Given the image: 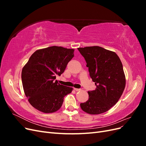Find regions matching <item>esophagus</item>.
<instances>
[{
  "label": "esophagus",
  "instance_id": "34e87169",
  "mask_svg": "<svg viewBox=\"0 0 146 146\" xmlns=\"http://www.w3.org/2000/svg\"><path fill=\"white\" fill-rule=\"evenodd\" d=\"M74 90L75 91H79L81 90V89H78V88H74Z\"/></svg>",
  "mask_w": 146,
  "mask_h": 146
}]
</instances>
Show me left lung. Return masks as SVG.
<instances>
[{
  "label": "left lung",
  "instance_id": "obj_1",
  "mask_svg": "<svg viewBox=\"0 0 146 146\" xmlns=\"http://www.w3.org/2000/svg\"><path fill=\"white\" fill-rule=\"evenodd\" d=\"M85 59L95 90L88 92L89 99L80 104L90 114L105 113L115 105L125 86V76L120 58L115 52L99 46L78 48Z\"/></svg>",
  "mask_w": 146,
  "mask_h": 146
}]
</instances>
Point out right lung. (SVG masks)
<instances>
[{
	"label": "right lung",
	"instance_id": "obj_1",
	"mask_svg": "<svg viewBox=\"0 0 146 146\" xmlns=\"http://www.w3.org/2000/svg\"><path fill=\"white\" fill-rule=\"evenodd\" d=\"M74 50L52 46L35 51L22 70V82L24 93L31 105L41 112L50 113L58 110L64 97L72 88L58 83L56 76H61Z\"/></svg>",
	"mask_w": 146,
	"mask_h": 146
}]
</instances>
